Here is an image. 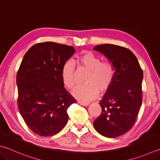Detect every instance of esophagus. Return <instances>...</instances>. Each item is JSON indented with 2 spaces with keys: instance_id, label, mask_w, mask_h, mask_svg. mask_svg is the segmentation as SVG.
Segmentation results:
<instances>
[{
  "instance_id": "obj_1",
  "label": "esophagus",
  "mask_w": 160,
  "mask_h": 160,
  "mask_svg": "<svg viewBox=\"0 0 160 160\" xmlns=\"http://www.w3.org/2000/svg\"><path fill=\"white\" fill-rule=\"evenodd\" d=\"M78 103H79V104H81V105H83V106H85V107H87V106H88V105H89V103H88V102H78Z\"/></svg>"
}]
</instances>
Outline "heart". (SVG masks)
Wrapping results in <instances>:
<instances>
[{"instance_id":"b5f03b06","label":"heart","mask_w":160,"mask_h":160,"mask_svg":"<svg viewBox=\"0 0 160 160\" xmlns=\"http://www.w3.org/2000/svg\"><path fill=\"white\" fill-rule=\"evenodd\" d=\"M79 68L88 71L86 86H79L72 91V95L82 102H89L98 97L99 92L104 93L109 88L115 74L113 66L110 62L101 61L99 56L90 52H83L77 57ZM63 85L68 89L75 85L74 66L72 61H67L61 70Z\"/></svg>"}]
</instances>
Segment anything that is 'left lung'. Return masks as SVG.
<instances>
[{
  "mask_svg": "<svg viewBox=\"0 0 160 160\" xmlns=\"http://www.w3.org/2000/svg\"><path fill=\"white\" fill-rule=\"evenodd\" d=\"M93 49L104 54L115 70L113 82L99 102L102 113L93 125L102 136L116 138L125 134L136 121L142 103L143 70L127 48L104 44Z\"/></svg>",
  "mask_w": 160,
  "mask_h": 160,
  "instance_id": "1",
  "label": "left lung"
}]
</instances>
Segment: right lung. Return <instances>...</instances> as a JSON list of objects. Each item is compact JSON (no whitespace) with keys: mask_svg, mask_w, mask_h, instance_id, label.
<instances>
[{"mask_svg":"<svg viewBox=\"0 0 160 160\" xmlns=\"http://www.w3.org/2000/svg\"><path fill=\"white\" fill-rule=\"evenodd\" d=\"M73 47L52 42L33 45L17 74L18 108L28 127L42 137L56 134L68 120L67 110L77 100L64 88L61 70Z\"/></svg>","mask_w":160,"mask_h":160,"instance_id":"1","label":"right lung"}]
</instances>
